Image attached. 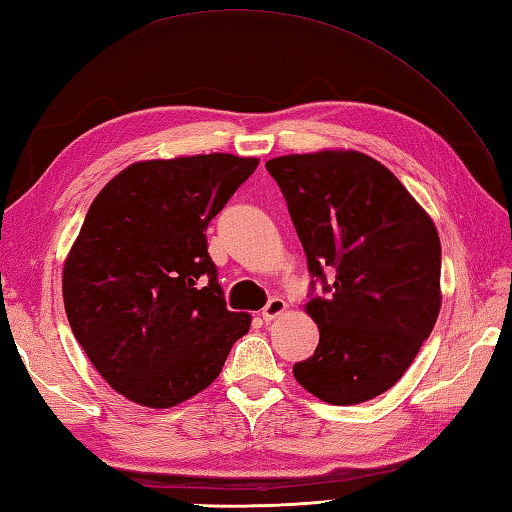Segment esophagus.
I'll list each match as a JSON object with an SVG mask.
<instances>
[{
  "label": "esophagus",
  "mask_w": 512,
  "mask_h": 512,
  "mask_svg": "<svg viewBox=\"0 0 512 512\" xmlns=\"http://www.w3.org/2000/svg\"><path fill=\"white\" fill-rule=\"evenodd\" d=\"M286 310V302L284 297H270L268 304L262 308V319L264 322H270V319L279 317Z\"/></svg>",
  "instance_id": "34e87169"
}]
</instances>
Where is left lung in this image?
I'll use <instances>...</instances> for the list:
<instances>
[{"label": "left lung", "instance_id": "obj_1", "mask_svg": "<svg viewBox=\"0 0 512 512\" xmlns=\"http://www.w3.org/2000/svg\"><path fill=\"white\" fill-rule=\"evenodd\" d=\"M266 170L282 188L313 277L306 313L319 344L293 366L295 379L328 404L368 402L397 384L437 322V228L364 153L286 155ZM317 283L324 296L314 295Z\"/></svg>", "mask_w": 512, "mask_h": 512}]
</instances>
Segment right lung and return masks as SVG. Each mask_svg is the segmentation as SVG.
<instances>
[{
    "mask_svg": "<svg viewBox=\"0 0 512 512\" xmlns=\"http://www.w3.org/2000/svg\"><path fill=\"white\" fill-rule=\"evenodd\" d=\"M257 164L226 153L137 162L90 204L64 306L90 364L130 402H186L248 333L250 315L226 306L206 228Z\"/></svg>",
    "mask_w": 512,
    "mask_h": 512,
    "instance_id": "obj_1",
    "label": "right lung"
}]
</instances>
